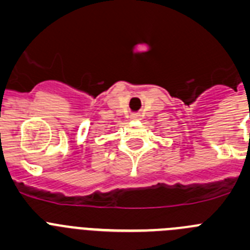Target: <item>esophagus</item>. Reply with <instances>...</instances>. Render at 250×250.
Listing matches in <instances>:
<instances>
[{
	"instance_id": "1",
	"label": "esophagus",
	"mask_w": 250,
	"mask_h": 250,
	"mask_svg": "<svg viewBox=\"0 0 250 250\" xmlns=\"http://www.w3.org/2000/svg\"><path fill=\"white\" fill-rule=\"evenodd\" d=\"M130 120H139V114H132Z\"/></svg>"
}]
</instances>
